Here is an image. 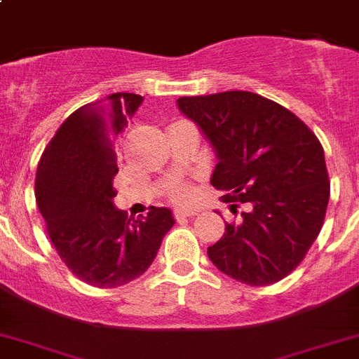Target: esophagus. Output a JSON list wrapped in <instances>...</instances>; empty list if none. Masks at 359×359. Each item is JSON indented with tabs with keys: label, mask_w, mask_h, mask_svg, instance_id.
Wrapping results in <instances>:
<instances>
[{
	"label": "esophagus",
	"mask_w": 359,
	"mask_h": 359,
	"mask_svg": "<svg viewBox=\"0 0 359 359\" xmlns=\"http://www.w3.org/2000/svg\"><path fill=\"white\" fill-rule=\"evenodd\" d=\"M198 210H186V208H177L175 210V218H184V217H197Z\"/></svg>",
	"instance_id": "obj_1"
}]
</instances>
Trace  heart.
<instances>
[{"label": "heart", "instance_id": "1", "mask_svg": "<svg viewBox=\"0 0 359 359\" xmlns=\"http://www.w3.org/2000/svg\"><path fill=\"white\" fill-rule=\"evenodd\" d=\"M175 198L180 202L189 201V198H193V189L188 188V186H182V188H179L175 191Z\"/></svg>", "mask_w": 359, "mask_h": 359}]
</instances>
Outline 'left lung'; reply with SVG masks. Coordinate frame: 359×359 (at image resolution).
<instances>
[{"mask_svg":"<svg viewBox=\"0 0 359 359\" xmlns=\"http://www.w3.org/2000/svg\"><path fill=\"white\" fill-rule=\"evenodd\" d=\"M218 164L211 184L224 202L248 204L240 222L208 248L218 271L248 285L285 278L316 240L329 204L320 141L294 114L253 92L177 99ZM233 205V204H231Z\"/></svg>","mask_w":359,"mask_h":359,"instance_id":"obj_1","label":"left lung"}]
</instances>
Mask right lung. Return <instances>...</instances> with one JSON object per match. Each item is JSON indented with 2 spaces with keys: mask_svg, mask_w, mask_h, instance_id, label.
<instances>
[{
  "mask_svg": "<svg viewBox=\"0 0 359 359\" xmlns=\"http://www.w3.org/2000/svg\"><path fill=\"white\" fill-rule=\"evenodd\" d=\"M144 99L111 93L81 106L61 124L45 148L36 173V201L50 242L83 282L111 289L139 278L157 257L175 218L151 208L132 220L117 210L115 139Z\"/></svg>",
  "mask_w": 359,
  "mask_h": 359,
  "instance_id": "right-lung-1",
  "label": "right lung"
}]
</instances>
